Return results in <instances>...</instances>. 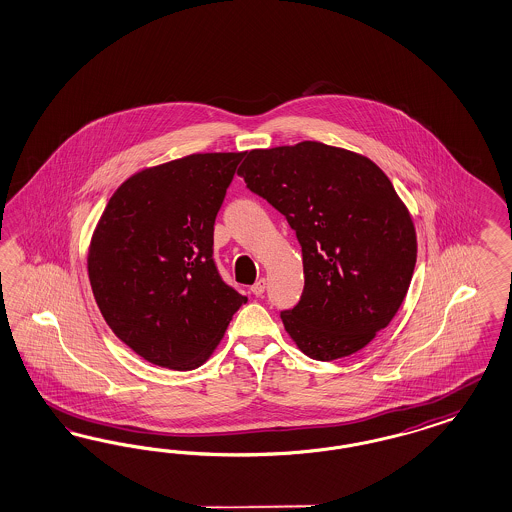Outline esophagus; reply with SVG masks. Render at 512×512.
<instances>
[{"instance_id":"1","label":"esophagus","mask_w":512,"mask_h":512,"mask_svg":"<svg viewBox=\"0 0 512 512\" xmlns=\"http://www.w3.org/2000/svg\"><path fill=\"white\" fill-rule=\"evenodd\" d=\"M266 280L265 278H261V280H257V282L251 285V293L255 295V297H263V293H265Z\"/></svg>"}]
</instances>
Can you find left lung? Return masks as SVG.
Instances as JSON below:
<instances>
[{"label":"left lung","mask_w":512,"mask_h":512,"mask_svg":"<svg viewBox=\"0 0 512 512\" xmlns=\"http://www.w3.org/2000/svg\"><path fill=\"white\" fill-rule=\"evenodd\" d=\"M247 189L285 215L302 247L304 291L285 331L318 361L365 348L401 308L416 266V229L371 159L319 141L253 149Z\"/></svg>","instance_id":"left-lung-1"}]
</instances>
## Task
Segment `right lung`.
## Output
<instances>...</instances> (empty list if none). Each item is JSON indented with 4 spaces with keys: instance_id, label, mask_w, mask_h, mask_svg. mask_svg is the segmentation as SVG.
<instances>
[{
    "instance_id": "obj_1",
    "label": "right lung",
    "mask_w": 512,
    "mask_h": 512,
    "mask_svg": "<svg viewBox=\"0 0 512 512\" xmlns=\"http://www.w3.org/2000/svg\"><path fill=\"white\" fill-rule=\"evenodd\" d=\"M244 153H194L128 177L90 240V287L109 329L145 361L193 371L247 297L221 280L213 225Z\"/></svg>"
}]
</instances>
